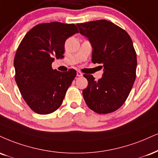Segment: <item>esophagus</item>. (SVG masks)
Instances as JSON below:
<instances>
[{
    "instance_id": "esophagus-1",
    "label": "esophagus",
    "mask_w": 158,
    "mask_h": 158,
    "mask_svg": "<svg viewBox=\"0 0 158 158\" xmlns=\"http://www.w3.org/2000/svg\"><path fill=\"white\" fill-rule=\"evenodd\" d=\"M77 77H81V76H82V73H81V72H80V71H77Z\"/></svg>"
}]
</instances>
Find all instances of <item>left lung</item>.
Returning a JSON list of instances; mask_svg holds the SVG:
<instances>
[{
	"label": "left lung",
	"instance_id": "1",
	"mask_svg": "<svg viewBox=\"0 0 158 158\" xmlns=\"http://www.w3.org/2000/svg\"><path fill=\"white\" fill-rule=\"evenodd\" d=\"M77 26L92 43V62L104 68L98 81L84 74L88 85L82 91L83 97L95 113H113L126 102L135 80L137 56L132 39L125 30L106 20Z\"/></svg>",
	"mask_w": 158,
	"mask_h": 158
}]
</instances>
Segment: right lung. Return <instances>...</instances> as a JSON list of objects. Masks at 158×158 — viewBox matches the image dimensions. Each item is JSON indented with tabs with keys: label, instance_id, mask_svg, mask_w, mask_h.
Segmentation results:
<instances>
[{
	"label": "right lung",
	"instance_id": "1",
	"mask_svg": "<svg viewBox=\"0 0 158 158\" xmlns=\"http://www.w3.org/2000/svg\"><path fill=\"white\" fill-rule=\"evenodd\" d=\"M79 33L75 24L60 22L38 24L20 42L15 56V79L28 107L40 115L54 112L62 104L77 76L74 69L60 72L51 67L63 57L64 43Z\"/></svg>",
	"mask_w": 158,
	"mask_h": 158
}]
</instances>
